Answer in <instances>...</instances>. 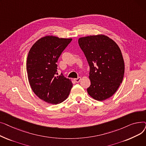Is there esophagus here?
I'll return each mask as SVG.
<instances>
[{"label": "esophagus", "mask_w": 146, "mask_h": 146, "mask_svg": "<svg viewBox=\"0 0 146 146\" xmlns=\"http://www.w3.org/2000/svg\"><path fill=\"white\" fill-rule=\"evenodd\" d=\"M80 80H81V78H80V77H79V78H76V79H74V80L76 83H79V82L80 81Z\"/></svg>", "instance_id": "1"}]
</instances>
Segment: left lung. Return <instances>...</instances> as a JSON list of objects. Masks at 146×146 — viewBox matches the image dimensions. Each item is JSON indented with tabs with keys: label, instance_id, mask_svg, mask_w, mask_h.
<instances>
[{
	"label": "left lung",
	"instance_id": "obj_1",
	"mask_svg": "<svg viewBox=\"0 0 146 146\" xmlns=\"http://www.w3.org/2000/svg\"><path fill=\"white\" fill-rule=\"evenodd\" d=\"M78 42L90 67L88 94L99 101L111 97L124 74V61L118 45L104 35L82 37Z\"/></svg>",
	"mask_w": 146,
	"mask_h": 146
}]
</instances>
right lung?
<instances>
[{
  "mask_svg": "<svg viewBox=\"0 0 146 146\" xmlns=\"http://www.w3.org/2000/svg\"><path fill=\"white\" fill-rule=\"evenodd\" d=\"M72 38L45 36L31 48L27 60L28 78L35 94L51 104L61 103L73 87L71 80L62 73L58 76L57 62Z\"/></svg>",
  "mask_w": 146,
  "mask_h": 146,
  "instance_id": "add662e5",
  "label": "right lung"
}]
</instances>
